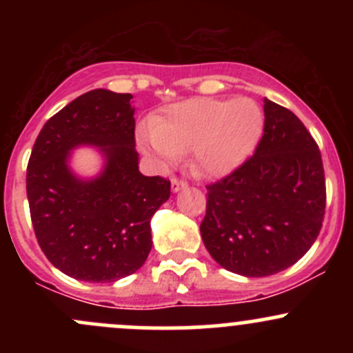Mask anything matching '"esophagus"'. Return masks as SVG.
<instances>
[{
    "instance_id": "1",
    "label": "esophagus",
    "mask_w": 353,
    "mask_h": 353,
    "mask_svg": "<svg viewBox=\"0 0 353 353\" xmlns=\"http://www.w3.org/2000/svg\"><path fill=\"white\" fill-rule=\"evenodd\" d=\"M170 188H172L174 193H177V191H181V190H184V188H188V183H186V181L176 179V177H174L172 183H170Z\"/></svg>"
}]
</instances>
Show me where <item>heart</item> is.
<instances>
[{
  "mask_svg": "<svg viewBox=\"0 0 353 353\" xmlns=\"http://www.w3.org/2000/svg\"><path fill=\"white\" fill-rule=\"evenodd\" d=\"M263 128L265 114L252 99H191L170 105L152 121L143 147L163 167L191 152V163L199 174L222 177L254 154Z\"/></svg>",
  "mask_w": 353,
  "mask_h": 353,
  "instance_id": "1",
  "label": "heart"
}]
</instances>
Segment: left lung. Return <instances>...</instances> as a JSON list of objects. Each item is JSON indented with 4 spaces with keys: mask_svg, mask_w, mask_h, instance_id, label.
<instances>
[{
    "mask_svg": "<svg viewBox=\"0 0 353 353\" xmlns=\"http://www.w3.org/2000/svg\"><path fill=\"white\" fill-rule=\"evenodd\" d=\"M206 191L201 239L212 258L237 275H275L297 263L325 219L318 143L292 110L268 99L254 155Z\"/></svg>",
    "mask_w": 353,
    "mask_h": 353,
    "instance_id": "1",
    "label": "left lung"
}]
</instances>
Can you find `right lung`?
I'll list each match as a JSON object with an SVG mask.
<instances>
[{
  "label": "right lung",
  "mask_w": 353,
  "mask_h": 353,
  "mask_svg": "<svg viewBox=\"0 0 353 353\" xmlns=\"http://www.w3.org/2000/svg\"><path fill=\"white\" fill-rule=\"evenodd\" d=\"M131 94L90 90L42 126L27 165V198L46 258L71 279L109 283L131 275L152 249L150 220L170 181L138 170ZM80 144L99 146L105 169L80 180L67 167Z\"/></svg>",
  "instance_id": "obj_1"
}]
</instances>
